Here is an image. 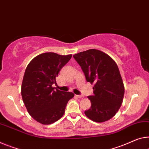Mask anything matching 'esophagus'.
<instances>
[{
	"mask_svg": "<svg viewBox=\"0 0 149 149\" xmlns=\"http://www.w3.org/2000/svg\"><path fill=\"white\" fill-rule=\"evenodd\" d=\"M77 97H78V98H82V97H84V96L82 95H75Z\"/></svg>",
	"mask_w": 149,
	"mask_h": 149,
	"instance_id": "34e87169",
	"label": "esophagus"
}]
</instances>
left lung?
<instances>
[{
  "label": "left lung",
  "mask_w": 149,
  "mask_h": 149,
  "mask_svg": "<svg viewBox=\"0 0 149 149\" xmlns=\"http://www.w3.org/2000/svg\"><path fill=\"white\" fill-rule=\"evenodd\" d=\"M86 80L94 83L93 95L88 96L91 107L84 114L95 122L102 123L113 118L123 102L125 86L118 66L104 52L97 49L75 54Z\"/></svg>",
  "instance_id": "left-lung-1"
}]
</instances>
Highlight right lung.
I'll return each mask as SVG.
<instances>
[{
  "instance_id": "1",
  "label": "right lung",
  "mask_w": 149,
  "mask_h": 149,
  "mask_svg": "<svg viewBox=\"0 0 149 149\" xmlns=\"http://www.w3.org/2000/svg\"><path fill=\"white\" fill-rule=\"evenodd\" d=\"M72 54L45 52L35 57L25 70L21 95L27 111L42 125H50L63 116L67 102L74 94L52 87L56 77Z\"/></svg>"
}]
</instances>
